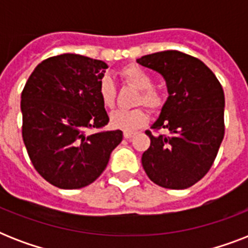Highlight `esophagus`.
<instances>
[{
	"label": "esophagus",
	"mask_w": 248,
	"mask_h": 248,
	"mask_svg": "<svg viewBox=\"0 0 248 248\" xmlns=\"http://www.w3.org/2000/svg\"><path fill=\"white\" fill-rule=\"evenodd\" d=\"M136 135V132L134 131H124V136L126 138V139H131L132 136H135Z\"/></svg>",
	"instance_id": "esophagus-1"
}]
</instances>
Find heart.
<instances>
[{
	"label": "heart",
	"instance_id": "obj_1",
	"mask_svg": "<svg viewBox=\"0 0 248 248\" xmlns=\"http://www.w3.org/2000/svg\"><path fill=\"white\" fill-rule=\"evenodd\" d=\"M121 77L124 82L130 83L135 89L140 90V93L136 97V104H143L152 110H157L163 105L162 91L153 87V77L149 72L143 69L139 65H126L120 71ZM99 96L101 103L107 108H112L116 101V85L109 76H104L99 82ZM110 126L117 130L134 131L147 124L148 114L141 108L135 109H118L110 113L109 116Z\"/></svg>",
	"mask_w": 248,
	"mask_h": 248
}]
</instances>
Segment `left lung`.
Returning a JSON list of instances; mask_svg holds the SVG:
<instances>
[{
  "instance_id": "8db88e82",
  "label": "left lung",
  "mask_w": 248,
  "mask_h": 248,
  "mask_svg": "<svg viewBox=\"0 0 248 248\" xmlns=\"http://www.w3.org/2000/svg\"><path fill=\"white\" fill-rule=\"evenodd\" d=\"M136 62L158 72L166 81L167 100L152 128L143 153L148 177L167 189H186L211 169L224 138V91L210 68L194 56L176 50L141 56Z\"/></svg>"
}]
</instances>
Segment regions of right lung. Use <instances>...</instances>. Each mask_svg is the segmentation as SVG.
I'll use <instances>...</instances> for the list:
<instances>
[{
    "mask_svg": "<svg viewBox=\"0 0 248 248\" xmlns=\"http://www.w3.org/2000/svg\"><path fill=\"white\" fill-rule=\"evenodd\" d=\"M103 60L62 54L44 60L21 93L23 140L34 169L60 189H79L100 176L122 131H99L109 117L99 96Z\"/></svg>",
    "mask_w": 248,
    "mask_h": 248,
    "instance_id": "1",
    "label": "right lung"
}]
</instances>
